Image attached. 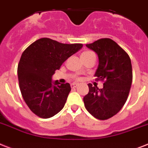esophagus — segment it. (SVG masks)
<instances>
[{
  "label": "esophagus",
  "mask_w": 148,
  "mask_h": 148,
  "mask_svg": "<svg viewBox=\"0 0 148 148\" xmlns=\"http://www.w3.org/2000/svg\"><path fill=\"white\" fill-rule=\"evenodd\" d=\"M77 85H78V84H76V83H73V84H71V88H75L77 87Z\"/></svg>",
  "instance_id": "34e87169"
}]
</instances>
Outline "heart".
<instances>
[{
  "label": "heart",
  "mask_w": 148,
  "mask_h": 148,
  "mask_svg": "<svg viewBox=\"0 0 148 148\" xmlns=\"http://www.w3.org/2000/svg\"><path fill=\"white\" fill-rule=\"evenodd\" d=\"M89 52H91V51H85V52H83V53H82V55L85 54V53H89Z\"/></svg>",
  "instance_id": "obj_1"
}]
</instances>
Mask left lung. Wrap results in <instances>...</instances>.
I'll return each mask as SVG.
<instances>
[{"mask_svg":"<svg viewBox=\"0 0 148 148\" xmlns=\"http://www.w3.org/2000/svg\"><path fill=\"white\" fill-rule=\"evenodd\" d=\"M97 53L98 67L96 81L103 82L99 89L89 83V91L83 101L89 113L100 120L116 115L124 106L132 82V68L129 54L110 38H101L86 45Z\"/></svg>","mask_w":148,"mask_h":148,"instance_id":"obj_1","label":"left lung"}]
</instances>
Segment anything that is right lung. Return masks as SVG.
<instances>
[{"label": "right lung", "mask_w": 148, "mask_h": 148, "mask_svg": "<svg viewBox=\"0 0 148 148\" xmlns=\"http://www.w3.org/2000/svg\"><path fill=\"white\" fill-rule=\"evenodd\" d=\"M82 44H63L47 38L33 42L23 51L17 73L22 96L33 113L47 119L63 109L71 91L69 83L52 82V75Z\"/></svg>", "instance_id": "right-lung-1"}]
</instances>
